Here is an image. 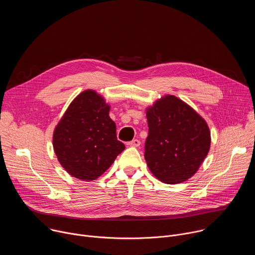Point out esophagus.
Listing matches in <instances>:
<instances>
[{"mask_svg":"<svg viewBox=\"0 0 255 255\" xmlns=\"http://www.w3.org/2000/svg\"><path fill=\"white\" fill-rule=\"evenodd\" d=\"M127 145H129V146H132V147H138L140 145V141L137 139H133L132 141H129L127 143Z\"/></svg>","mask_w":255,"mask_h":255,"instance_id":"34e87169","label":"esophagus"}]
</instances>
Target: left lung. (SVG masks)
I'll use <instances>...</instances> for the list:
<instances>
[{"mask_svg": "<svg viewBox=\"0 0 255 255\" xmlns=\"http://www.w3.org/2000/svg\"><path fill=\"white\" fill-rule=\"evenodd\" d=\"M148 136L144 157L151 172L165 184H179L193 176L211 144L205 120L185 102L165 96L147 109Z\"/></svg>", "mask_w": 255, "mask_h": 255, "instance_id": "1", "label": "left lung"}]
</instances>
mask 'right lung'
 Wrapping results in <instances>:
<instances>
[{
	"instance_id": "obj_1",
	"label": "right lung",
	"mask_w": 255,
	"mask_h": 255,
	"mask_svg": "<svg viewBox=\"0 0 255 255\" xmlns=\"http://www.w3.org/2000/svg\"><path fill=\"white\" fill-rule=\"evenodd\" d=\"M109 111L110 107L92 90L80 94L67 108L54 130L53 148L70 175L94 180L125 149Z\"/></svg>"
}]
</instances>
